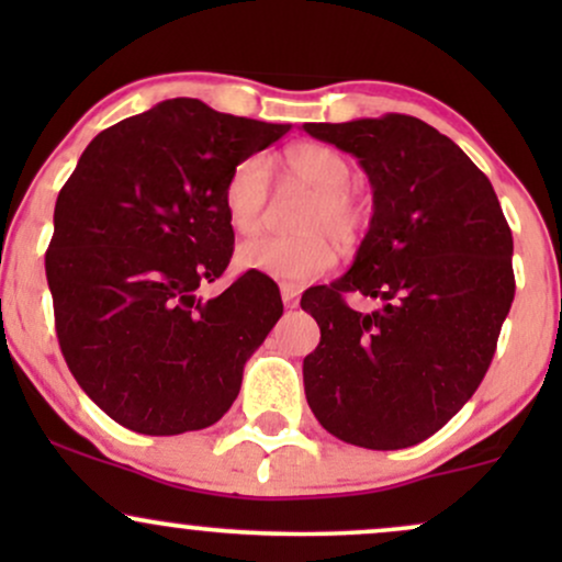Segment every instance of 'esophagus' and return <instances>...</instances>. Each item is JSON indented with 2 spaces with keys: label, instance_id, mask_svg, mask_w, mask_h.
<instances>
[{
  "label": "esophagus",
  "instance_id": "34e87169",
  "mask_svg": "<svg viewBox=\"0 0 562 562\" xmlns=\"http://www.w3.org/2000/svg\"><path fill=\"white\" fill-rule=\"evenodd\" d=\"M280 293H282V303H285V308H295V306H299V295H301L299 288L282 285Z\"/></svg>",
  "mask_w": 562,
  "mask_h": 562
}]
</instances>
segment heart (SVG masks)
<instances>
[{"mask_svg": "<svg viewBox=\"0 0 562 562\" xmlns=\"http://www.w3.org/2000/svg\"><path fill=\"white\" fill-rule=\"evenodd\" d=\"M285 177L314 192L299 218L301 235H263L237 248V267L259 272L288 285H303L330 272L338 261V243H353L367 224V205L348 190L351 166L333 147L319 142H295L274 158ZM272 169L261 156L243 158L224 182V211L237 235L261 227L269 203ZM334 236L330 238L329 235Z\"/></svg>", "mask_w": 562, "mask_h": 562, "instance_id": "b5f03b06", "label": "heart"}]
</instances>
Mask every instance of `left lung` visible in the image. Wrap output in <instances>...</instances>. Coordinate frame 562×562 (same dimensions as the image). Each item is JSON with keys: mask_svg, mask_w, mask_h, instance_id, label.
<instances>
[{"mask_svg": "<svg viewBox=\"0 0 562 562\" xmlns=\"http://www.w3.org/2000/svg\"><path fill=\"white\" fill-rule=\"evenodd\" d=\"M303 128L359 158L375 203L351 269L301 299L322 333L303 359L306 402L353 447H415L465 406L492 364L515 299L513 232L486 173L420 119ZM351 292L384 306L357 313Z\"/></svg>", "mask_w": 562, "mask_h": 562, "instance_id": "left-lung-1", "label": "left lung"}]
</instances>
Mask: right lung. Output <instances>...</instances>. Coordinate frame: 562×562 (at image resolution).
<instances>
[{
	"instance_id": "1",
	"label": "right lung",
	"mask_w": 562,
	"mask_h": 562,
	"mask_svg": "<svg viewBox=\"0 0 562 562\" xmlns=\"http://www.w3.org/2000/svg\"><path fill=\"white\" fill-rule=\"evenodd\" d=\"M288 124L177 97L100 132L55 203L47 248L55 330L68 370L115 423L145 436L209 428L282 317L280 290L245 272L216 299L235 232L229 171Z\"/></svg>"
}]
</instances>
